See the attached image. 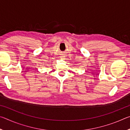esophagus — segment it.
Returning <instances> with one entry per match:
<instances>
[{
	"instance_id": "esophagus-1",
	"label": "esophagus",
	"mask_w": 130,
	"mask_h": 130,
	"mask_svg": "<svg viewBox=\"0 0 130 130\" xmlns=\"http://www.w3.org/2000/svg\"><path fill=\"white\" fill-rule=\"evenodd\" d=\"M60 58H61V59H64L65 58V56H61Z\"/></svg>"
}]
</instances>
